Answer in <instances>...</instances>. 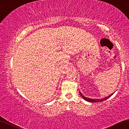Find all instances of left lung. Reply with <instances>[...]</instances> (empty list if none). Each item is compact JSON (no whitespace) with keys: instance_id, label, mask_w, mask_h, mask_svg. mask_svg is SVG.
<instances>
[{"instance_id":"1","label":"left lung","mask_w":129,"mask_h":129,"mask_svg":"<svg viewBox=\"0 0 129 129\" xmlns=\"http://www.w3.org/2000/svg\"><path fill=\"white\" fill-rule=\"evenodd\" d=\"M80 95L81 96V97L83 98L84 100H86V101H87V102H102V101H105L107 100V99H108L109 98L111 97V96L112 95V94H110V95H109L107 97H105V98H104L103 99H90V98H86V97H84L83 95L80 92Z\"/></svg>"}]
</instances>
